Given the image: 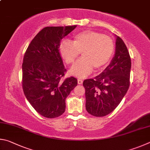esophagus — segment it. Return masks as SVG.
Returning a JSON list of instances; mask_svg holds the SVG:
<instances>
[{
  "label": "esophagus",
  "mask_w": 150,
  "mask_h": 150,
  "mask_svg": "<svg viewBox=\"0 0 150 150\" xmlns=\"http://www.w3.org/2000/svg\"><path fill=\"white\" fill-rule=\"evenodd\" d=\"M83 80L82 79H78V84H82Z\"/></svg>",
  "instance_id": "34e87169"
}]
</instances>
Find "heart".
I'll use <instances>...</instances> for the list:
<instances>
[{"mask_svg": "<svg viewBox=\"0 0 150 150\" xmlns=\"http://www.w3.org/2000/svg\"><path fill=\"white\" fill-rule=\"evenodd\" d=\"M114 51V43L109 36L93 31H84L73 35L71 41L63 40L59 52L68 64L76 61L80 53L82 59L71 68L70 72L78 78H84L95 68L102 69L108 64Z\"/></svg>", "mask_w": 150, "mask_h": 150, "instance_id": "obj_1", "label": "heart"}]
</instances>
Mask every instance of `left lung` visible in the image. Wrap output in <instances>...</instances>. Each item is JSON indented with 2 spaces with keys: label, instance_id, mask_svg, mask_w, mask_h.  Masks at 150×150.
Segmentation results:
<instances>
[{
  "label": "left lung",
  "instance_id": "obj_1",
  "mask_svg": "<svg viewBox=\"0 0 150 150\" xmlns=\"http://www.w3.org/2000/svg\"><path fill=\"white\" fill-rule=\"evenodd\" d=\"M115 37V52L111 63L93 79L83 82L86 110L95 117H104L113 111L129 88L130 57L122 39Z\"/></svg>",
  "mask_w": 150,
  "mask_h": 150
}]
</instances>
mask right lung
Masks as SVG:
<instances>
[{
    "instance_id": "obj_1",
    "label": "right lung",
    "mask_w": 150,
    "mask_h": 150,
    "mask_svg": "<svg viewBox=\"0 0 150 150\" xmlns=\"http://www.w3.org/2000/svg\"><path fill=\"white\" fill-rule=\"evenodd\" d=\"M76 28H43L31 41L23 57V93L31 106L45 117L56 118L64 113L66 98L78 84L74 77L60 80L67 70L59 49L61 39Z\"/></svg>"
}]
</instances>
